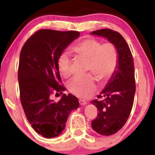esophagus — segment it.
I'll use <instances>...</instances> for the list:
<instances>
[{"label": "esophagus", "mask_w": 155, "mask_h": 155, "mask_svg": "<svg viewBox=\"0 0 155 155\" xmlns=\"http://www.w3.org/2000/svg\"><path fill=\"white\" fill-rule=\"evenodd\" d=\"M79 102H80V104L82 105V106H84V105L87 104V101H85L84 100H82V99H80Z\"/></svg>", "instance_id": "1"}]
</instances>
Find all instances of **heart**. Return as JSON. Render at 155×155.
Masks as SVG:
<instances>
[{"label":"heart","mask_w":155,"mask_h":155,"mask_svg":"<svg viewBox=\"0 0 155 155\" xmlns=\"http://www.w3.org/2000/svg\"><path fill=\"white\" fill-rule=\"evenodd\" d=\"M78 58L88 61L87 71L94 73L101 81L109 80L118 64L117 48L111 42L102 44L99 40L87 37L82 39L71 48ZM59 73L63 78L71 75V59L67 54H62L58 60ZM69 91L81 98H89L97 89L95 78L91 74L76 77L68 84Z\"/></svg>","instance_id":"b5f03b06"}]
</instances>
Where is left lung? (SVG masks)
I'll use <instances>...</instances> for the list:
<instances>
[{
	"instance_id": "8db88e82",
	"label": "left lung",
	"mask_w": 155,
	"mask_h": 155,
	"mask_svg": "<svg viewBox=\"0 0 155 155\" xmlns=\"http://www.w3.org/2000/svg\"><path fill=\"white\" fill-rule=\"evenodd\" d=\"M107 39L118 52V64L115 73L97 98L91 101L99 111L92 127L99 134H115L124 126L130 116L135 93L134 63L130 48L124 38L117 31L101 29L90 33Z\"/></svg>"
}]
</instances>
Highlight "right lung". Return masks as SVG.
Wrapping results in <instances>:
<instances>
[{"mask_svg":"<svg viewBox=\"0 0 155 155\" xmlns=\"http://www.w3.org/2000/svg\"><path fill=\"white\" fill-rule=\"evenodd\" d=\"M77 31L41 29L29 38L20 52L18 82L20 101L31 127L47 138L57 137L65 129L69 114L80 104L73 94L57 103L51 99L65 90L61 85L58 60L63 51L79 37Z\"/></svg>","mask_w":155,"mask_h":155,"instance_id":"obj_1","label":"right lung"}]
</instances>
